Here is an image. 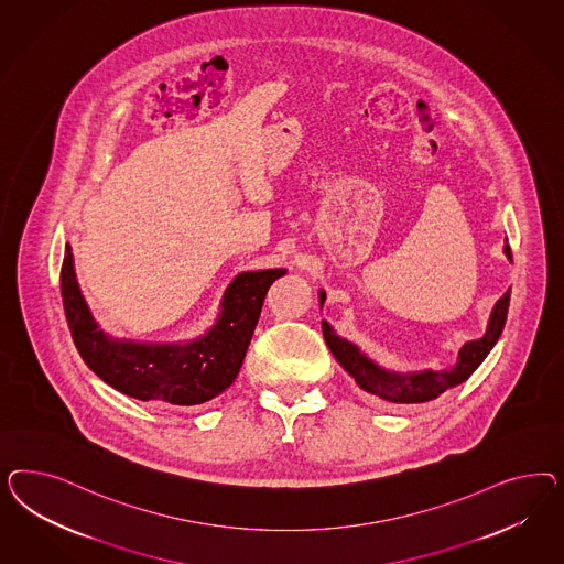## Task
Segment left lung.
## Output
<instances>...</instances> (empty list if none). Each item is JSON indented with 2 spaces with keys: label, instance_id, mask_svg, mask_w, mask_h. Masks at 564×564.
<instances>
[{
  "label": "left lung",
  "instance_id": "obj_1",
  "mask_svg": "<svg viewBox=\"0 0 564 564\" xmlns=\"http://www.w3.org/2000/svg\"><path fill=\"white\" fill-rule=\"evenodd\" d=\"M505 254L512 260L509 243L505 246ZM325 291H321V307L325 304ZM509 300H511V290L507 291L492 307L484 337H479L476 341L465 343L459 349L457 364L448 370H422V372H411V375L391 372V370L378 366L366 354H361L359 347H356L354 343L339 337L326 321H323V333H325V341L330 354L341 364L345 372L354 376L359 389L375 394L382 401H389V403H426V401L436 399L438 394H443L446 389L462 384L476 372V368L490 354V349L495 347L502 328H505Z\"/></svg>",
  "mask_w": 564,
  "mask_h": 564
}]
</instances>
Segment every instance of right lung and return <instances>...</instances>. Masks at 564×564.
<instances>
[{"mask_svg": "<svg viewBox=\"0 0 564 564\" xmlns=\"http://www.w3.org/2000/svg\"><path fill=\"white\" fill-rule=\"evenodd\" d=\"M285 273V269L239 273L223 293L217 323L203 337L186 343L118 341L102 333L78 288L69 243L59 281L74 345L102 382L140 401L200 405L236 380L267 291Z\"/></svg>", "mask_w": 564, "mask_h": 564, "instance_id": "1", "label": "right lung"}]
</instances>
